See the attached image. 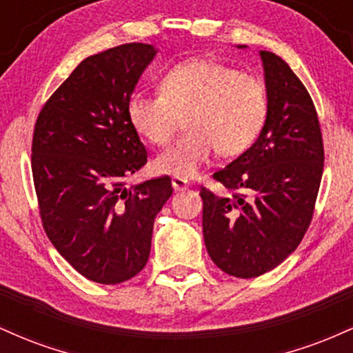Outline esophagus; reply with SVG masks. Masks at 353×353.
Here are the masks:
<instances>
[{"mask_svg": "<svg viewBox=\"0 0 353 353\" xmlns=\"http://www.w3.org/2000/svg\"><path fill=\"white\" fill-rule=\"evenodd\" d=\"M172 188L174 190H184L189 188V181L182 179V177H172Z\"/></svg>", "mask_w": 353, "mask_h": 353, "instance_id": "esophagus-1", "label": "esophagus"}]
</instances>
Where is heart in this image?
<instances>
[{
  "label": "heart",
  "instance_id": "obj_1",
  "mask_svg": "<svg viewBox=\"0 0 353 353\" xmlns=\"http://www.w3.org/2000/svg\"><path fill=\"white\" fill-rule=\"evenodd\" d=\"M264 83L216 61L194 58L165 71L159 94L132 92L128 99L129 124L154 145H164L184 116L188 131L154 159V171L189 177L210 159L245 152L264 128Z\"/></svg>",
  "mask_w": 353,
  "mask_h": 353
}]
</instances>
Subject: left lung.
I'll return each mask as SVG.
<instances>
[{
  "label": "left lung",
  "mask_w": 353,
  "mask_h": 353,
  "mask_svg": "<svg viewBox=\"0 0 353 353\" xmlns=\"http://www.w3.org/2000/svg\"><path fill=\"white\" fill-rule=\"evenodd\" d=\"M261 59L269 103L264 128L244 154L212 174L230 196L201 189L208 252L239 279L269 272L297 249L323 172L322 132L309 91L277 54L261 51Z\"/></svg>",
  "instance_id": "1"
}]
</instances>
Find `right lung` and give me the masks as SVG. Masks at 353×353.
Returning <instances> with one entry per match:
<instances>
[{
  "label": "right lung",
  "instance_id": "add662e5",
  "mask_svg": "<svg viewBox=\"0 0 353 353\" xmlns=\"http://www.w3.org/2000/svg\"><path fill=\"white\" fill-rule=\"evenodd\" d=\"M156 52L128 43L81 61L34 125L31 169L43 228L81 275L104 285L144 269L154 219L172 196L169 176L124 184L148 163L125 106Z\"/></svg>",
  "mask_w": 353,
  "mask_h": 353
}]
</instances>
